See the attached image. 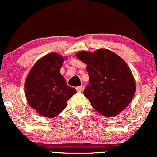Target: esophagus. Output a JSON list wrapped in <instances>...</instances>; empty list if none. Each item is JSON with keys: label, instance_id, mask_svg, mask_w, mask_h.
<instances>
[{"label": "esophagus", "instance_id": "34e87169", "mask_svg": "<svg viewBox=\"0 0 157 157\" xmlns=\"http://www.w3.org/2000/svg\"><path fill=\"white\" fill-rule=\"evenodd\" d=\"M84 87L82 86H78V87L76 88L77 91H78V92H81V91H82V90H83Z\"/></svg>", "mask_w": 157, "mask_h": 157}]
</instances>
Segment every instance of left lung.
<instances>
[{"mask_svg":"<svg viewBox=\"0 0 157 157\" xmlns=\"http://www.w3.org/2000/svg\"><path fill=\"white\" fill-rule=\"evenodd\" d=\"M77 57L87 65L89 85L83 94L97 111L105 117L121 112L134 97L136 86L130 68L121 57L105 48L82 51Z\"/></svg>","mask_w":157,"mask_h":157,"instance_id":"8db88e82","label":"left lung"}]
</instances>
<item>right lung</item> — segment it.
<instances>
[{"instance_id":"1","label":"right lung","mask_w":157,"mask_h":157,"mask_svg":"<svg viewBox=\"0 0 157 157\" xmlns=\"http://www.w3.org/2000/svg\"><path fill=\"white\" fill-rule=\"evenodd\" d=\"M63 57L51 53L42 57L29 73L25 93L29 105L42 116L55 117L66 106V102L77 92L67 86L60 75Z\"/></svg>"}]
</instances>
